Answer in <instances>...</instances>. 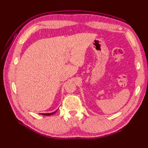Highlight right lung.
Listing matches in <instances>:
<instances>
[{
	"label": "right lung",
	"mask_w": 148,
	"mask_h": 148,
	"mask_svg": "<svg viewBox=\"0 0 148 148\" xmlns=\"http://www.w3.org/2000/svg\"><path fill=\"white\" fill-rule=\"evenodd\" d=\"M56 111H57V110H56V111H55V112H51V113H42V114H40L45 115V116H51V115H52V114H55V113Z\"/></svg>",
	"instance_id": "1"
}]
</instances>
